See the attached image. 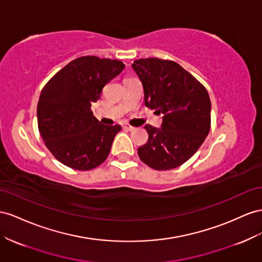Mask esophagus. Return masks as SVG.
<instances>
[{
	"label": "esophagus",
	"mask_w": 262,
	"mask_h": 262,
	"mask_svg": "<svg viewBox=\"0 0 262 262\" xmlns=\"http://www.w3.org/2000/svg\"><path fill=\"white\" fill-rule=\"evenodd\" d=\"M123 129L129 130V131H133L136 128H134V126H132V125H130V124H128V123H125V124H123Z\"/></svg>",
	"instance_id": "34e87169"
}]
</instances>
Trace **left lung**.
<instances>
[{"label": "left lung", "mask_w": 262, "mask_h": 262, "mask_svg": "<svg viewBox=\"0 0 262 262\" xmlns=\"http://www.w3.org/2000/svg\"><path fill=\"white\" fill-rule=\"evenodd\" d=\"M132 68L143 84L147 108L163 115L161 128L146 124L147 142L138 148L140 160L158 171L185 163L199 150L210 129V99L206 88L173 60L142 58Z\"/></svg>", "instance_id": "obj_1"}]
</instances>
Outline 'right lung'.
<instances>
[{
	"label": "right lung",
	"instance_id": "obj_1",
	"mask_svg": "<svg viewBox=\"0 0 262 262\" xmlns=\"http://www.w3.org/2000/svg\"><path fill=\"white\" fill-rule=\"evenodd\" d=\"M124 69L117 59L82 56L52 77L37 104L38 130L60 163L88 171L108 158L121 125H104L91 111L103 87Z\"/></svg>",
	"mask_w": 262,
	"mask_h": 262
}]
</instances>
